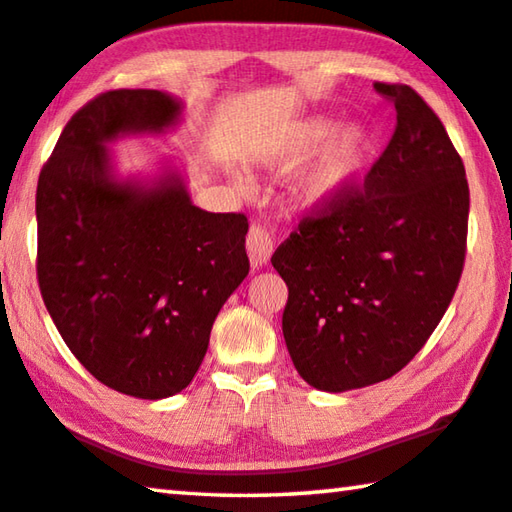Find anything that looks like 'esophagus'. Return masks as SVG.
I'll list each match as a JSON object with an SVG mask.
<instances>
[{
	"mask_svg": "<svg viewBox=\"0 0 512 512\" xmlns=\"http://www.w3.org/2000/svg\"><path fill=\"white\" fill-rule=\"evenodd\" d=\"M246 248H248V257L253 266H264L271 259L273 253V239L271 234L264 230L262 225H250L248 239H246Z\"/></svg>",
	"mask_w": 512,
	"mask_h": 512,
	"instance_id": "esophagus-1",
	"label": "esophagus"
}]
</instances>
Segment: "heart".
Instances as JSON below:
<instances>
[{"instance_id":"obj_1","label":"heart","mask_w":512,"mask_h":512,"mask_svg":"<svg viewBox=\"0 0 512 512\" xmlns=\"http://www.w3.org/2000/svg\"><path fill=\"white\" fill-rule=\"evenodd\" d=\"M371 152V136L358 123L337 127L328 118H305L287 129L266 164L289 173V196L298 209L321 212L344 198L360 180ZM243 182V177H239Z\"/></svg>"}]
</instances>
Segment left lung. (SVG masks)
I'll return each instance as SVG.
<instances>
[{
    "label": "left lung",
    "mask_w": 512,
    "mask_h": 512,
    "mask_svg": "<svg viewBox=\"0 0 512 512\" xmlns=\"http://www.w3.org/2000/svg\"><path fill=\"white\" fill-rule=\"evenodd\" d=\"M394 136L362 189L305 216L275 250L287 282L282 335L307 385L348 392L401 371L433 335L460 282L469 186L435 111L401 84H373Z\"/></svg>",
    "instance_id": "left-lung-1"
}]
</instances>
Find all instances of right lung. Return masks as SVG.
Returning <instances> with one entry per match:
<instances>
[{
	"label": "right lung",
	"instance_id": "right-lung-1",
	"mask_svg": "<svg viewBox=\"0 0 512 512\" xmlns=\"http://www.w3.org/2000/svg\"><path fill=\"white\" fill-rule=\"evenodd\" d=\"M164 91L97 95L63 129L36 191L38 285L72 355L102 385L168 399L191 383L225 300L248 275V218L191 202L180 170L120 177L111 143L164 136Z\"/></svg>",
	"mask_w": 512,
	"mask_h": 512
}]
</instances>
